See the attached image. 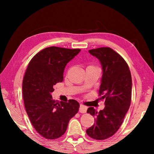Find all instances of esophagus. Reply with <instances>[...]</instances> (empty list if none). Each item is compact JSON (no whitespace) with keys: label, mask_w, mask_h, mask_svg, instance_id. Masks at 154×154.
<instances>
[{"label":"esophagus","mask_w":154,"mask_h":154,"mask_svg":"<svg viewBox=\"0 0 154 154\" xmlns=\"http://www.w3.org/2000/svg\"><path fill=\"white\" fill-rule=\"evenodd\" d=\"M87 106H85V105H82V104H81L80 105V107H79V112L82 113H85V112L87 111Z\"/></svg>","instance_id":"1"}]
</instances>
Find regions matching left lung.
<instances>
[{
	"instance_id": "obj_1",
	"label": "left lung",
	"mask_w": 154,
	"mask_h": 154,
	"mask_svg": "<svg viewBox=\"0 0 154 154\" xmlns=\"http://www.w3.org/2000/svg\"><path fill=\"white\" fill-rule=\"evenodd\" d=\"M100 60L103 73L99 90L100 100H105V109L99 112L94 107L87 113L95 117L94 124L87 129L88 136L105 140L118 131L130 107L132 97V77L125 60L110 48L89 50Z\"/></svg>"
}]
</instances>
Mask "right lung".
<instances>
[{
    "mask_svg": "<svg viewBox=\"0 0 154 154\" xmlns=\"http://www.w3.org/2000/svg\"><path fill=\"white\" fill-rule=\"evenodd\" d=\"M80 51L49 47L38 52L28 65L22 82L25 109L36 132L47 139L62 137L79 111L77 101L60 103L52 98L51 93L54 85L63 81L66 64Z\"/></svg>",
    "mask_w": 154,
    "mask_h": 154,
    "instance_id": "obj_1",
    "label": "right lung"
}]
</instances>
